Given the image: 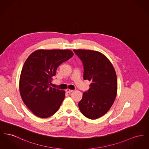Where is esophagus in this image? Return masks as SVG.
<instances>
[{
	"instance_id": "esophagus-1",
	"label": "esophagus",
	"mask_w": 149,
	"mask_h": 149,
	"mask_svg": "<svg viewBox=\"0 0 149 149\" xmlns=\"http://www.w3.org/2000/svg\"><path fill=\"white\" fill-rule=\"evenodd\" d=\"M72 91H73V90H71V89H67L66 90V92L68 93H71Z\"/></svg>"
}]
</instances>
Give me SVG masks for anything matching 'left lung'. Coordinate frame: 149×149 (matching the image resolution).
<instances>
[{
	"label": "left lung",
	"instance_id": "left-lung-1",
	"mask_svg": "<svg viewBox=\"0 0 149 149\" xmlns=\"http://www.w3.org/2000/svg\"><path fill=\"white\" fill-rule=\"evenodd\" d=\"M84 67V80L91 83L78 106L86 117L95 120L106 113L117 92V79L113 66L106 56L97 51L74 50Z\"/></svg>",
	"mask_w": 149,
	"mask_h": 149
}]
</instances>
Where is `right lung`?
Returning a JSON list of instances; mask_svg holds the SVG:
<instances>
[{"label": "right lung", "instance_id": "add662e5", "mask_svg": "<svg viewBox=\"0 0 149 149\" xmlns=\"http://www.w3.org/2000/svg\"><path fill=\"white\" fill-rule=\"evenodd\" d=\"M69 50H38L23 65L19 92L26 106L37 117L47 118L55 113L65 95L64 91L50 86L58 66L73 56Z\"/></svg>", "mask_w": 149, "mask_h": 149}]
</instances>
